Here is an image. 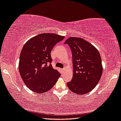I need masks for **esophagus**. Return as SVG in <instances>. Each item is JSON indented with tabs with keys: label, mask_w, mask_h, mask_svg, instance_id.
Listing matches in <instances>:
<instances>
[{
	"label": "esophagus",
	"mask_w": 121,
	"mask_h": 121,
	"mask_svg": "<svg viewBox=\"0 0 121 121\" xmlns=\"http://www.w3.org/2000/svg\"><path fill=\"white\" fill-rule=\"evenodd\" d=\"M60 70L61 71V73H64V71H65L64 69H60Z\"/></svg>",
	"instance_id": "1"
}]
</instances>
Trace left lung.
I'll list each match as a JSON object with an SVG mask.
<instances>
[{
    "label": "left lung",
    "mask_w": 121,
    "mask_h": 121,
    "mask_svg": "<svg viewBox=\"0 0 121 121\" xmlns=\"http://www.w3.org/2000/svg\"><path fill=\"white\" fill-rule=\"evenodd\" d=\"M66 43L72 51L73 66L72 80L67 85L76 94H85L96 86L102 76L100 54L93 45L81 38H69Z\"/></svg>",
    "instance_id": "left-lung-1"
}]
</instances>
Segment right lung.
Returning a JSON list of instances; mask_svg holds the SVG:
<instances>
[{
    "label": "right lung",
    "instance_id": "1",
    "mask_svg": "<svg viewBox=\"0 0 121 121\" xmlns=\"http://www.w3.org/2000/svg\"><path fill=\"white\" fill-rule=\"evenodd\" d=\"M64 38L53 33H42L25 43L19 57V71L25 84L32 91L46 93L60 78V73L52 66L51 52L55 44Z\"/></svg>",
    "mask_w": 121,
    "mask_h": 121
}]
</instances>
